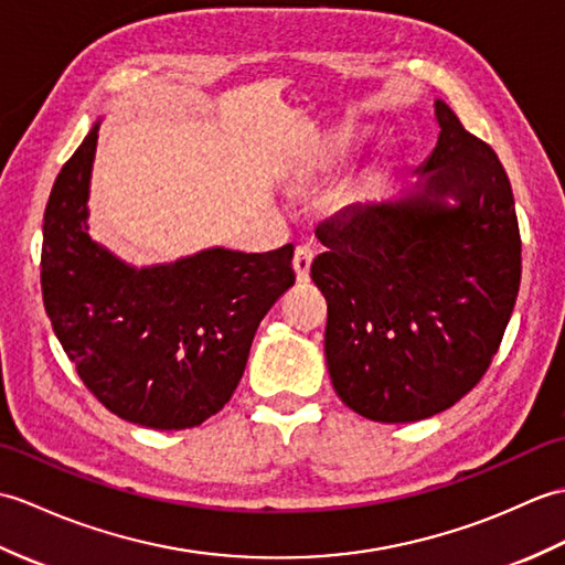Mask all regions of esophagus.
<instances>
[{
    "label": "esophagus",
    "instance_id": "esophagus-1",
    "mask_svg": "<svg viewBox=\"0 0 565 565\" xmlns=\"http://www.w3.org/2000/svg\"><path fill=\"white\" fill-rule=\"evenodd\" d=\"M311 260H315V254H311L309 246H297V248H295L292 268H295V275H297V282H309Z\"/></svg>",
    "mask_w": 565,
    "mask_h": 565
}]
</instances>
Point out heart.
I'll return each mask as SVG.
<instances>
[{
  "label": "heart",
  "instance_id": "obj_1",
  "mask_svg": "<svg viewBox=\"0 0 565 565\" xmlns=\"http://www.w3.org/2000/svg\"><path fill=\"white\" fill-rule=\"evenodd\" d=\"M365 135H367L365 130H350V132L341 135V140H338V152L350 154V152H353V149L360 147L362 140H365Z\"/></svg>",
  "mask_w": 565,
  "mask_h": 565
}]
</instances>
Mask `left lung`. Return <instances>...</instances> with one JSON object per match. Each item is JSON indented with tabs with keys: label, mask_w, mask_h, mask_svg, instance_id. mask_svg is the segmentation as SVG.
<instances>
[{
	"label": "left lung",
	"mask_w": 565,
	"mask_h": 565,
	"mask_svg": "<svg viewBox=\"0 0 565 565\" xmlns=\"http://www.w3.org/2000/svg\"><path fill=\"white\" fill-rule=\"evenodd\" d=\"M435 116L440 137L413 183L317 230L326 365L343 404L377 423L430 418L471 392L520 290L508 173L440 98Z\"/></svg>",
	"instance_id": "obj_1"
}]
</instances>
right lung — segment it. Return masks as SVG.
I'll list each match as a JSON object with an SVG mask.
<instances>
[{
    "mask_svg": "<svg viewBox=\"0 0 565 565\" xmlns=\"http://www.w3.org/2000/svg\"><path fill=\"white\" fill-rule=\"evenodd\" d=\"M98 128L57 173L43 217L41 285L57 341L118 418L154 430L207 420L239 384L260 319L295 282V246H210L132 266L89 232Z\"/></svg>",
    "mask_w": 565,
    "mask_h": 565,
    "instance_id": "right-lung-1",
    "label": "right lung"
}]
</instances>
